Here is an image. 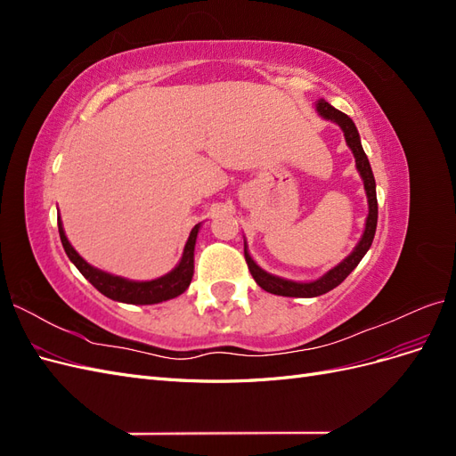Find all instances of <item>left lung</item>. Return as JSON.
Segmentation results:
<instances>
[{
  "mask_svg": "<svg viewBox=\"0 0 456 456\" xmlns=\"http://www.w3.org/2000/svg\"><path fill=\"white\" fill-rule=\"evenodd\" d=\"M315 112L320 114L323 119L333 121L342 129L344 139H346L348 148L352 150V154L355 158V169L360 173L363 186H365V194H367V205H369V213L365 218V230L362 240L357 241L354 247V251L344 258L340 265L335 268H330L327 273H323L322 278H317L314 281H293V280H285L280 278V275H273L266 270H262L253 256L247 251V241H243V251H245V260L247 266H249V272L253 275V280L258 283V287L265 289V291L272 295H280V297H302V298H312V297H320L329 291H333L335 287H338L344 280L348 278L352 270L360 265V260L365 256L369 251V247L372 243V238H375L377 232V220H379V203H377V184H375V176H372L370 171V163L365 156L360 133H357L355 123L346 116L342 114L340 110L335 106H330L323 99L315 102Z\"/></svg>",
  "mask_w": 456,
  "mask_h": 456,
  "instance_id": "obj_1",
  "label": "left lung"
}]
</instances>
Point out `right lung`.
<instances>
[{
  "instance_id": "add662e5",
  "label": "right lung",
  "mask_w": 456,
  "mask_h": 456,
  "mask_svg": "<svg viewBox=\"0 0 456 456\" xmlns=\"http://www.w3.org/2000/svg\"><path fill=\"white\" fill-rule=\"evenodd\" d=\"M200 228H201V223L191 228L190 238L184 245L183 258L178 260V265L169 273H165L161 278L150 280V281H133L127 278H121V275H114V273L94 268L87 260H84V256H79V253L74 249L72 243L68 241L62 228V220L59 218V233H61V241L68 258L74 262V266L96 289V291H101L104 297L112 300L126 302V305H158V302L175 298L186 291L190 287L191 275H194V249H196Z\"/></svg>"
}]
</instances>
